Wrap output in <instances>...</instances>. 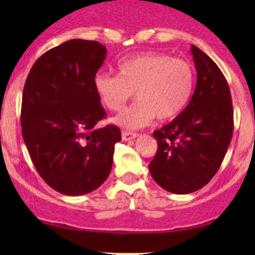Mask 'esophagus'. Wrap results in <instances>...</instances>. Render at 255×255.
Returning a JSON list of instances; mask_svg holds the SVG:
<instances>
[{
	"label": "esophagus",
	"instance_id": "34e87169",
	"mask_svg": "<svg viewBox=\"0 0 255 255\" xmlns=\"http://www.w3.org/2000/svg\"><path fill=\"white\" fill-rule=\"evenodd\" d=\"M137 133H132V132H127V130H125V132H122V139L125 140V142H128V140H132L134 139L135 137H137Z\"/></svg>",
	"mask_w": 255,
	"mask_h": 255
}]
</instances>
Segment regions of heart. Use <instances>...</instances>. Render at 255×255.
I'll return each instance as SVG.
<instances>
[{
  "instance_id": "obj_1",
  "label": "heart",
  "mask_w": 255,
  "mask_h": 255,
  "mask_svg": "<svg viewBox=\"0 0 255 255\" xmlns=\"http://www.w3.org/2000/svg\"><path fill=\"white\" fill-rule=\"evenodd\" d=\"M118 75L99 74L94 80L100 101L110 111H121L135 92L137 102L113 122L125 128H140L155 117L173 120L184 111L194 91V69L182 59L146 51L125 59Z\"/></svg>"
}]
</instances>
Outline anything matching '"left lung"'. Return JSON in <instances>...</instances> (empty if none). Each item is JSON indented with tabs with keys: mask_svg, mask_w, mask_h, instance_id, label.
<instances>
[{
	"mask_svg": "<svg viewBox=\"0 0 255 255\" xmlns=\"http://www.w3.org/2000/svg\"><path fill=\"white\" fill-rule=\"evenodd\" d=\"M197 81L185 110L153 133L158 150L149 171L173 194H191L212 179L233 134L230 87L215 61L191 45Z\"/></svg>",
	"mask_w": 255,
	"mask_h": 255,
	"instance_id": "8db88e82",
	"label": "left lung"
}]
</instances>
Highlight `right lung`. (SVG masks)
<instances>
[{"mask_svg": "<svg viewBox=\"0 0 255 255\" xmlns=\"http://www.w3.org/2000/svg\"><path fill=\"white\" fill-rule=\"evenodd\" d=\"M107 49L71 39L43 54L30 69L22 96L20 126L28 153L45 182L68 196L89 194L111 173L116 126L106 116L94 80Z\"/></svg>", "mask_w": 255, "mask_h": 255, "instance_id": "obj_1", "label": "right lung"}]
</instances>
